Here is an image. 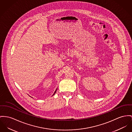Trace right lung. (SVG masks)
<instances>
[{"label":"right lung","mask_w":132,"mask_h":132,"mask_svg":"<svg viewBox=\"0 0 132 132\" xmlns=\"http://www.w3.org/2000/svg\"><path fill=\"white\" fill-rule=\"evenodd\" d=\"M56 90H57V88H56V90H55V92H54V94H53V95H54V94H55V93H56Z\"/></svg>","instance_id":"1"}]
</instances>
